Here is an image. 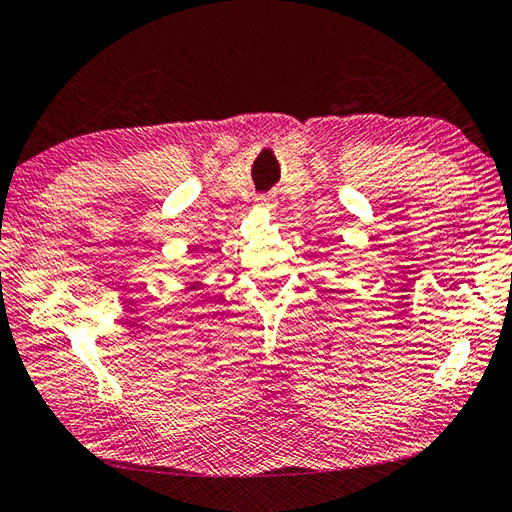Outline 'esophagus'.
<instances>
[{"label":"esophagus","instance_id":"obj_1","mask_svg":"<svg viewBox=\"0 0 512 512\" xmlns=\"http://www.w3.org/2000/svg\"><path fill=\"white\" fill-rule=\"evenodd\" d=\"M257 206H262V208H275V197L273 195H259L257 197Z\"/></svg>","mask_w":512,"mask_h":512}]
</instances>
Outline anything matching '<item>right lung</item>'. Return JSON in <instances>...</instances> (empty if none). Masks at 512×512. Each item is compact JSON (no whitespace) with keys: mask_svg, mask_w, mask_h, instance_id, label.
<instances>
[{"mask_svg":"<svg viewBox=\"0 0 512 512\" xmlns=\"http://www.w3.org/2000/svg\"><path fill=\"white\" fill-rule=\"evenodd\" d=\"M199 284H202V282H193V286H190V288H199Z\"/></svg>","mask_w":512,"mask_h":512,"instance_id":"obj_1","label":"right lung"}]
</instances>
